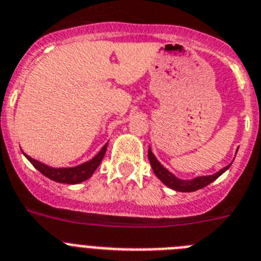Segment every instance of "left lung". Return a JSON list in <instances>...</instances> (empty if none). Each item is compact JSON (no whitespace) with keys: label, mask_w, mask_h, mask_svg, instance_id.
I'll use <instances>...</instances> for the list:
<instances>
[{"label":"left lung","mask_w":261,"mask_h":261,"mask_svg":"<svg viewBox=\"0 0 261 261\" xmlns=\"http://www.w3.org/2000/svg\"><path fill=\"white\" fill-rule=\"evenodd\" d=\"M148 161H150L151 167L154 170V174L156 175L158 178L161 179L162 183H164L167 187L172 188L175 191L180 192H192L196 191V190H200V188L205 187V186H208L210 183L216 180L223 172L227 171L229 168V166H231V164H229L227 167L222 168L219 172H216V174L214 175H210V176H198V178L192 179V180H181V179H178L176 176H174L170 171H167V170L158 162L155 155L151 152V148H148Z\"/></svg>","instance_id":"obj_1"}]
</instances>
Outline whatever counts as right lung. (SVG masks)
Instances as JSON below:
<instances>
[{
  "mask_svg": "<svg viewBox=\"0 0 261 261\" xmlns=\"http://www.w3.org/2000/svg\"><path fill=\"white\" fill-rule=\"evenodd\" d=\"M106 150L107 143L105 144L103 147H102V150H100L91 161L80 164V166H76V167L70 168H53L49 167V166H46V164L41 163V162L36 161V159H33L29 155L25 154V156L28 158V161H29L41 174L45 175L46 178L51 179V180L54 181H58V183L76 185V183H81V181L89 179L90 176L94 174V171L97 170V167L100 164L102 159H103L105 154H106Z\"/></svg>",
  "mask_w": 261,
  "mask_h": 261,
  "instance_id": "obj_1",
  "label": "right lung"
}]
</instances>
